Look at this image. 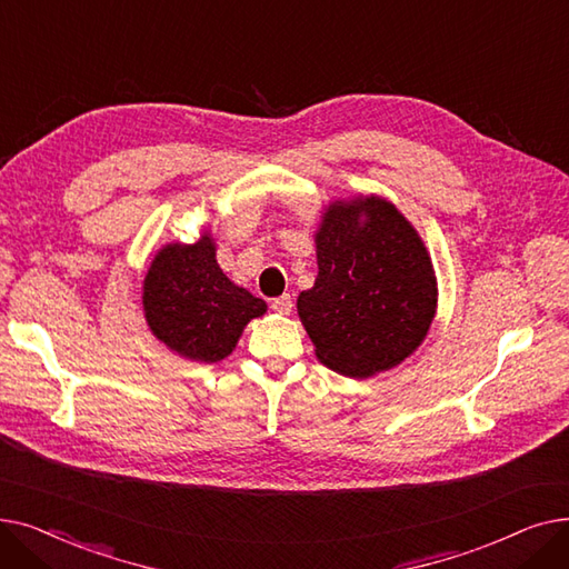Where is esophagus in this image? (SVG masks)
Masks as SVG:
<instances>
[{
	"mask_svg": "<svg viewBox=\"0 0 569 569\" xmlns=\"http://www.w3.org/2000/svg\"><path fill=\"white\" fill-rule=\"evenodd\" d=\"M270 308H273V312H278V315H289V312H291V308H293L291 296H289V293L280 296V299H276L273 303H270Z\"/></svg>",
	"mask_w": 569,
	"mask_h": 569,
	"instance_id": "obj_1",
	"label": "esophagus"
}]
</instances>
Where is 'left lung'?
I'll return each mask as SVG.
<instances>
[{
    "label": "left lung",
    "mask_w": 569,
    "mask_h": 569,
    "mask_svg": "<svg viewBox=\"0 0 569 569\" xmlns=\"http://www.w3.org/2000/svg\"><path fill=\"white\" fill-rule=\"evenodd\" d=\"M317 278L296 308L317 359L355 380L396 368L426 340L438 278L412 222L387 199L331 201L315 231Z\"/></svg>",
    "instance_id": "obj_1"
}]
</instances>
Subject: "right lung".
<instances>
[{"instance_id": "obj_1", "label": "right lung", "mask_w": 569, "mask_h": 569, "mask_svg": "<svg viewBox=\"0 0 569 569\" xmlns=\"http://www.w3.org/2000/svg\"><path fill=\"white\" fill-rule=\"evenodd\" d=\"M214 252L210 231L192 246L169 242L154 254L143 280V315L152 336L178 357L201 363L227 359L242 329L268 310L224 276Z\"/></svg>"}]
</instances>
